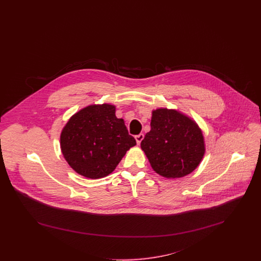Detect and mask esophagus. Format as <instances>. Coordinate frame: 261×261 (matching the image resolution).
<instances>
[{
	"mask_svg": "<svg viewBox=\"0 0 261 261\" xmlns=\"http://www.w3.org/2000/svg\"><path fill=\"white\" fill-rule=\"evenodd\" d=\"M135 139H136L137 144L139 145V144L142 142V140L144 139V134H142V133H141V134H139V135H136V136H135Z\"/></svg>",
	"mask_w": 261,
	"mask_h": 261,
	"instance_id": "esophagus-1",
	"label": "esophagus"
}]
</instances>
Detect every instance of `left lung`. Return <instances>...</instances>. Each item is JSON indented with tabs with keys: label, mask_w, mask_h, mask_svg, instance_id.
I'll use <instances>...</instances> for the list:
<instances>
[{
	"label": "left lung",
	"mask_w": 261,
	"mask_h": 261,
	"mask_svg": "<svg viewBox=\"0 0 261 261\" xmlns=\"http://www.w3.org/2000/svg\"><path fill=\"white\" fill-rule=\"evenodd\" d=\"M141 148L152 169L166 178L191 173L204 154L203 136L198 125L167 109L152 112L150 131L141 142Z\"/></svg>",
	"instance_id": "obj_1"
}]
</instances>
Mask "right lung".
I'll return each mask as SVG.
<instances>
[{"mask_svg": "<svg viewBox=\"0 0 261 261\" xmlns=\"http://www.w3.org/2000/svg\"><path fill=\"white\" fill-rule=\"evenodd\" d=\"M136 145L115 107L89 106L75 113L64 126L61 148L65 161L77 173L91 179L108 176L126 151Z\"/></svg>", "mask_w": 261, "mask_h": 261, "instance_id": "1", "label": "right lung"}]
</instances>
